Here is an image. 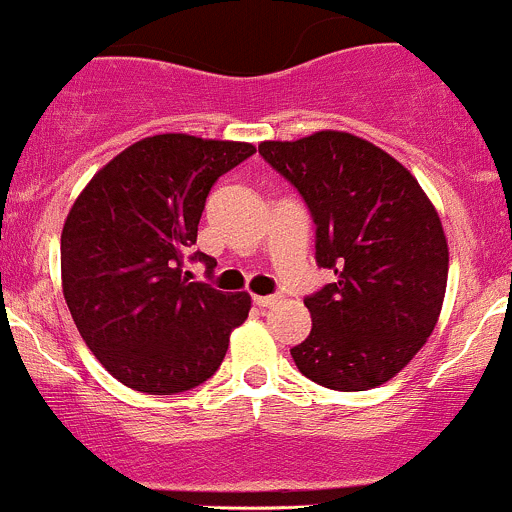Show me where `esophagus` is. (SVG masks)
<instances>
[{"label": "esophagus", "mask_w": 512, "mask_h": 512, "mask_svg": "<svg viewBox=\"0 0 512 512\" xmlns=\"http://www.w3.org/2000/svg\"><path fill=\"white\" fill-rule=\"evenodd\" d=\"M254 303L258 308H268L273 303H278V296H254Z\"/></svg>", "instance_id": "1"}]
</instances>
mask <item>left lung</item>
Here are the masks:
<instances>
[{
	"label": "left lung",
	"instance_id": "1",
	"mask_svg": "<svg viewBox=\"0 0 512 512\" xmlns=\"http://www.w3.org/2000/svg\"><path fill=\"white\" fill-rule=\"evenodd\" d=\"M316 224V261L336 281L308 296L311 333L291 348L298 371L333 391L383 386L438 323L448 283L443 224L416 176L361 136L316 131L261 141Z\"/></svg>",
	"mask_w": 512,
	"mask_h": 512
}]
</instances>
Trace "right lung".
I'll list each match as a JSON object with an SVG mask.
<instances>
[{
	"mask_svg": "<svg viewBox=\"0 0 512 512\" xmlns=\"http://www.w3.org/2000/svg\"><path fill=\"white\" fill-rule=\"evenodd\" d=\"M254 151L246 141L146 136L101 166L69 209L64 301L96 361L124 386L191 391L214 376L231 331L249 318V293L216 291L181 268L211 186Z\"/></svg>",
	"mask_w": 512,
	"mask_h": 512,
	"instance_id": "1",
	"label": "right lung"
}]
</instances>
